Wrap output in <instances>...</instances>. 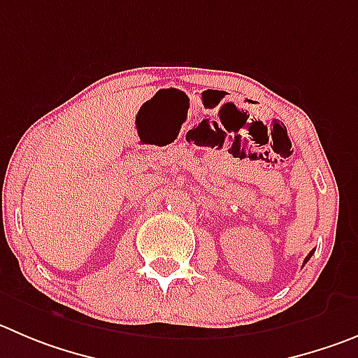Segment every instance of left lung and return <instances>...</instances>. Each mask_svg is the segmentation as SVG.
Segmentation results:
<instances>
[{"label":"left lung","mask_w":358,"mask_h":358,"mask_svg":"<svg viewBox=\"0 0 358 358\" xmlns=\"http://www.w3.org/2000/svg\"><path fill=\"white\" fill-rule=\"evenodd\" d=\"M310 256H313V252H309V256H307V258H306V262H303V263H307V262H309V258H310Z\"/></svg>","instance_id":"1"}]
</instances>
